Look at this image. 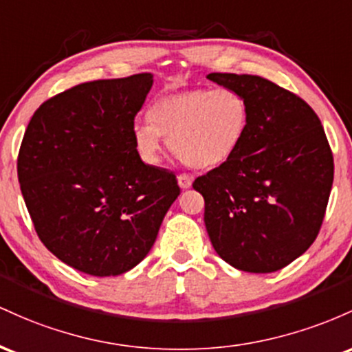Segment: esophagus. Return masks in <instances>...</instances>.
I'll return each mask as SVG.
<instances>
[{"instance_id":"1","label":"esophagus","mask_w":352,"mask_h":352,"mask_svg":"<svg viewBox=\"0 0 352 352\" xmlns=\"http://www.w3.org/2000/svg\"><path fill=\"white\" fill-rule=\"evenodd\" d=\"M177 183H179V186L183 188V189L191 188L192 176L191 175H186V173H181V175H177Z\"/></svg>"}]
</instances>
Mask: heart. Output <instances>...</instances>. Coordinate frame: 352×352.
<instances>
[{
    "instance_id": "heart-1",
    "label": "heart",
    "mask_w": 352,
    "mask_h": 352,
    "mask_svg": "<svg viewBox=\"0 0 352 352\" xmlns=\"http://www.w3.org/2000/svg\"><path fill=\"white\" fill-rule=\"evenodd\" d=\"M149 120L134 124L133 138L143 161L157 164L163 138L184 164L209 169L231 160L250 126V104L234 89H188L153 102Z\"/></svg>"
}]
</instances>
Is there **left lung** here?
<instances>
[{
  "mask_svg": "<svg viewBox=\"0 0 352 352\" xmlns=\"http://www.w3.org/2000/svg\"><path fill=\"white\" fill-rule=\"evenodd\" d=\"M250 104V126L231 160L192 188L204 197L212 248L236 270L274 272L318 238L334 179L324 128L306 101L256 74L211 73Z\"/></svg>",
  "mask_w": 352,
  "mask_h": 352,
  "instance_id": "1",
  "label": "left lung"
}]
</instances>
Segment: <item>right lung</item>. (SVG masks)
Returning <instances> with one entry per match:
<instances>
[{
    "label": "right lung",
    "instance_id": "add662e5",
    "mask_svg": "<svg viewBox=\"0 0 352 352\" xmlns=\"http://www.w3.org/2000/svg\"><path fill=\"white\" fill-rule=\"evenodd\" d=\"M151 86L149 73L81 82L43 102L23 136L18 179L34 229L86 274L118 276L143 261L181 192L134 144Z\"/></svg>",
    "mask_w": 352,
    "mask_h": 352
}]
</instances>
